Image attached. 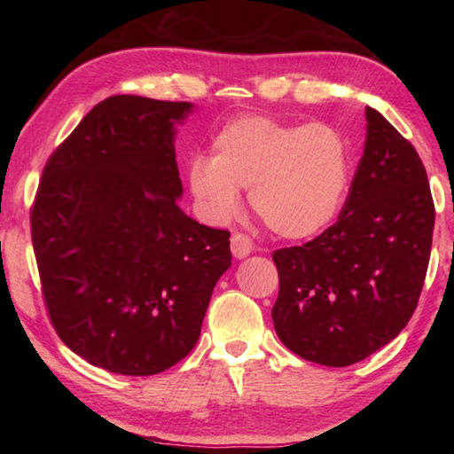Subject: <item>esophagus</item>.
Wrapping results in <instances>:
<instances>
[{
    "mask_svg": "<svg viewBox=\"0 0 454 454\" xmlns=\"http://www.w3.org/2000/svg\"><path fill=\"white\" fill-rule=\"evenodd\" d=\"M230 248H232L234 258L242 260L246 256H250V252H252V248H254V244H252L250 236L234 234L232 238H230Z\"/></svg>",
    "mask_w": 454,
    "mask_h": 454,
    "instance_id": "obj_1",
    "label": "esophagus"
}]
</instances>
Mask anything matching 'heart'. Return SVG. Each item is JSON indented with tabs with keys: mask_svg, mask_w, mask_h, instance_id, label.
<instances>
[{
	"mask_svg": "<svg viewBox=\"0 0 454 454\" xmlns=\"http://www.w3.org/2000/svg\"><path fill=\"white\" fill-rule=\"evenodd\" d=\"M350 184L348 148L328 124H286L248 114L212 137L210 158L194 156L188 186L214 222L240 210V192L274 234L304 240L340 214Z\"/></svg>",
	"mask_w": 454,
	"mask_h": 454,
	"instance_id": "obj_1",
	"label": "heart"
}]
</instances>
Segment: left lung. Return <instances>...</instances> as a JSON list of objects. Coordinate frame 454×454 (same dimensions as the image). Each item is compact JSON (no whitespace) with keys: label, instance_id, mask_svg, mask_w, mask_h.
<instances>
[{"label":"left lung","instance_id":"8db88e82","mask_svg":"<svg viewBox=\"0 0 454 454\" xmlns=\"http://www.w3.org/2000/svg\"><path fill=\"white\" fill-rule=\"evenodd\" d=\"M434 204L417 150L366 107V142L334 226L276 250V334L310 363L348 366L411 320L425 284Z\"/></svg>","mask_w":454,"mask_h":454}]
</instances>
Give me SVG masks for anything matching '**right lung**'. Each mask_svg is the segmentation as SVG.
Here are the masks:
<instances>
[{
    "mask_svg": "<svg viewBox=\"0 0 454 454\" xmlns=\"http://www.w3.org/2000/svg\"><path fill=\"white\" fill-rule=\"evenodd\" d=\"M192 107L107 98L43 168L32 242L45 306L66 347L107 372L180 363L232 264L230 232L178 206L176 124Z\"/></svg>",
    "mask_w": 454,
    "mask_h": 454,
    "instance_id": "obj_1",
    "label": "right lung"
}]
</instances>
